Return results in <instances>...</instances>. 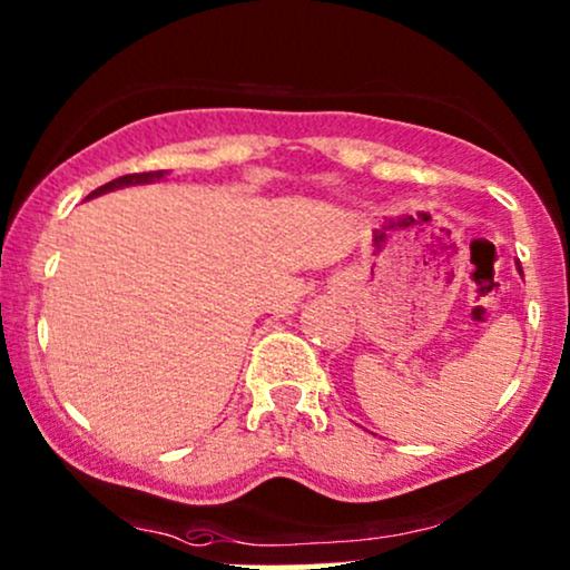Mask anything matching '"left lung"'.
I'll return each instance as SVG.
<instances>
[{
    "label": "left lung",
    "mask_w": 570,
    "mask_h": 570,
    "mask_svg": "<svg viewBox=\"0 0 570 570\" xmlns=\"http://www.w3.org/2000/svg\"><path fill=\"white\" fill-rule=\"evenodd\" d=\"M518 269H521V266H518Z\"/></svg>",
    "instance_id": "8db88e82"
}]
</instances>
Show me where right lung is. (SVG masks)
I'll use <instances>...</instances> for the list:
<instances>
[{"label":"right lung","mask_w":570,"mask_h":570,"mask_svg":"<svg viewBox=\"0 0 570 570\" xmlns=\"http://www.w3.org/2000/svg\"><path fill=\"white\" fill-rule=\"evenodd\" d=\"M166 171H142V174H126V177H118L114 181H108V185L97 187L95 193H89L87 198H95V195H102V193H110V189H118V187H129V185H145V181H158L164 179Z\"/></svg>","instance_id":"add662e5"}]
</instances>
